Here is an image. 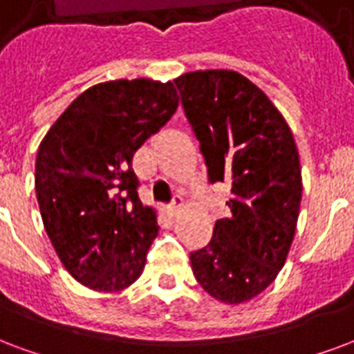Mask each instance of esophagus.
<instances>
[{
    "label": "esophagus",
    "mask_w": 354,
    "mask_h": 354,
    "mask_svg": "<svg viewBox=\"0 0 354 354\" xmlns=\"http://www.w3.org/2000/svg\"><path fill=\"white\" fill-rule=\"evenodd\" d=\"M183 209H185V201H183L180 196H175L174 203L169 205V214H171V216H177L179 212H183Z\"/></svg>",
    "instance_id": "1"
}]
</instances>
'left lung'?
Listing matches in <instances>:
<instances>
[{"label":"left lung","mask_w":354,"mask_h":354,"mask_svg":"<svg viewBox=\"0 0 354 354\" xmlns=\"http://www.w3.org/2000/svg\"><path fill=\"white\" fill-rule=\"evenodd\" d=\"M209 180L230 183V216L190 254L196 280L224 304L248 302L274 281L293 243L302 175L293 132L280 110L235 71L175 78Z\"/></svg>","instance_id":"1"}]
</instances>
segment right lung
I'll return each mask as SVG.
<instances>
[{
  "mask_svg": "<svg viewBox=\"0 0 354 354\" xmlns=\"http://www.w3.org/2000/svg\"><path fill=\"white\" fill-rule=\"evenodd\" d=\"M177 106L171 82H104L74 98L42 138L35 162L42 224L63 267L93 291H123L142 276L158 224L138 198L132 158Z\"/></svg>",
  "mask_w": 354,
  "mask_h": 354,
  "instance_id": "obj_1",
  "label": "right lung"
}]
</instances>
